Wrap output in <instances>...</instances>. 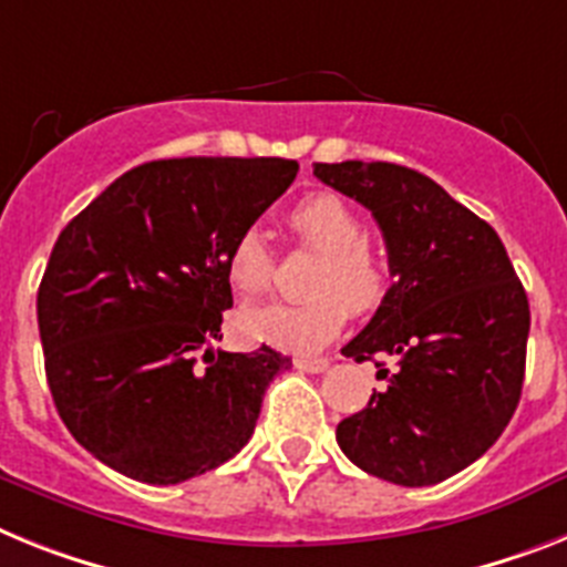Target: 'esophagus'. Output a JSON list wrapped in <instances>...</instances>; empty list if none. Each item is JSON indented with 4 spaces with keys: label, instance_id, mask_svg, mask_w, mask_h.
Wrapping results in <instances>:
<instances>
[{
    "label": "esophagus",
    "instance_id": "34e87169",
    "mask_svg": "<svg viewBox=\"0 0 567 567\" xmlns=\"http://www.w3.org/2000/svg\"><path fill=\"white\" fill-rule=\"evenodd\" d=\"M297 369H299V372L320 374V372H326V369H328V360H326V357H299Z\"/></svg>",
    "mask_w": 567,
    "mask_h": 567
}]
</instances>
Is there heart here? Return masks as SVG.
Segmentation results:
<instances>
[{"instance_id": "1", "label": "heart", "mask_w": 567, "mask_h": 567, "mask_svg": "<svg viewBox=\"0 0 567 567\" xmlns=\"http://www.w3.org/2000/svg\"><path fill=\"white\" fill-rule=\"evenodd\" d=\"M302 241L322 250L311 274L306 302H268L241 311V331L250 340L282 351H320L340 334L351 311H372L386 293L389 270L383 256L363 239V221L346 198L313 193L291 210ZM227 279L245 297H259L274 285L276 259L265 233L256 227L233 239L225 259Z\"/></svg>"}]
</instances>
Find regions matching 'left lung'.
Instances as JSON below:
<instances>
[{"label": "left lung", "mask_w": 567, "mask_h": 567, "mask_svg": "<svg viewBox=\"0 0 567 567\" xmlns=\"http://www.w3.org/2000/svg\"><path fill=\"white\" fill-rule=\"evenodd\" d=\"M372 210L394 276L372 322L342 349L389 357V386L337 426L357 467L430 487L496 444L522 398L530 308L498 233L426 175L386 161L313 164ZM383 365V363H378Z\"/></svg>", "instance_id": "obj_1"}]
</instances>
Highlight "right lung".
Wrapping results in <instances>:
<instances>
[{
    "mask_svg": "<svg viewBox=\"0 0 567 567\" xmlns=\"http://www.w3.org/2000/svg\"><path fill=\"white\" fill-rule=\"evenodd\" d=\"M285 158L141 164L71 218L37 293L54 406L97 461L146 484H178L250 441L270 346L213 351L233 306L227 250L291 187Z\"/></svg>",
    "mask_w": 567,
    "mask_h": 567,
    "instance_id": "1",
    "label": "right lung"
}]
</instances>
